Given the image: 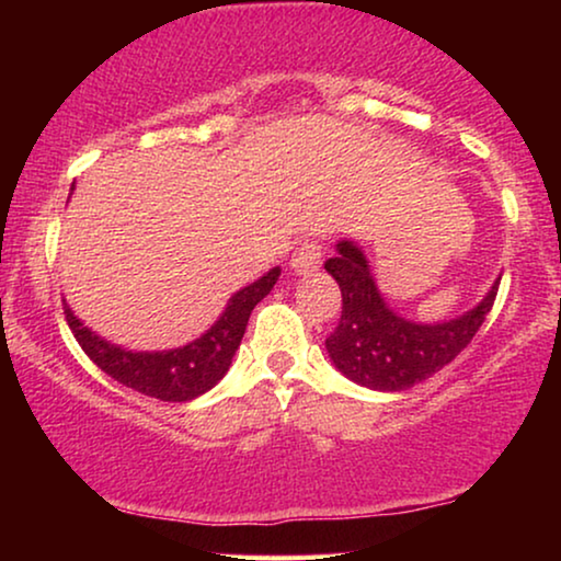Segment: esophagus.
Returning <instances> with one entry per match:
<instances>
[{
  "instance_id": "esophagus-1",
  "label": "esophagus",
  "mask_w": 561,
  "mask_h": 561,
  "mask_svg": "<svg viewBox=\"0 0 561 561\" xmlns=\"http://www.w3.org/2000/svg\"><path fill=\"white\" fill-rule=\"evenodd\" d=\"M321 257H324V250H321L319 242L306 240L301 248H296L294 255H290V271L298 275H311L321 267Z\"/></svg>"
}]
</instances>
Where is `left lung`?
<instances>
[{
    "label": "left lung",
    "mask_w": 561,
    "mask_h": 561,
    "mask_svg": "<svg viewBox=\"0 0 561 561\" xmlns=\"http://www.w3.org/2000/svg\"><path fill=\"white\" fill-rule=\"evenodd\" d=\"M324 267L342 290V317L327 336V352L336 370L370 390H405L439 373L472 342L497 296L495 280L488 296L462 317L419 324L386 304L355 242H336V255Z\"/></svg>",
    "instance_id": "8db88e82"
}]
</instances>
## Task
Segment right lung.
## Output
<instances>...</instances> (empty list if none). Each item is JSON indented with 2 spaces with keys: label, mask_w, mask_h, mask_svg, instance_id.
I'll return each mask as SVG.
<instances>
[{
  "label": "right lung",
  "mask_w": 561,
  "mask_h": 561,
  "mask_svg": "<svg viewBox=\"0 0 561 561\" xmlns=\"http://www.w3.org/2000/svg\"><path fill=\"white\" fill-rule=\"evenodd\" d=\"M278 275L280 267H273L263 278L237 290L211 329H206L198 340L183 344V347L163 352H133L117 347V344L91 332L89 327H83V321L68 309V304L64 306V311L76 342L110 378L142 396L183 403L211 390L225 378L234 352L240 347L244 329H248L252 309L271 294Z\"/></svg>",
  "instance_id": "add662e5"
}]
</instances>
